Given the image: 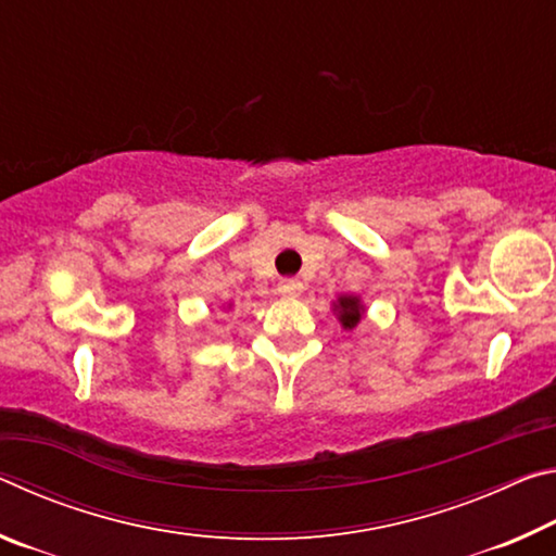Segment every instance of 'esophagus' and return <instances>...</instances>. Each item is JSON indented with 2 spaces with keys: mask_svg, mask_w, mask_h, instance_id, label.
Listing matches in <instances>:
<instances>
[{
  "mask_svg": "<svg viewBox=\"0 0 556 556\" xmlns=\"http://www.w3.org/2000/svg\"><path fill=\"white\" fill-rule=\"evenodd\" d=\"M277 291L281 296H287V299H294V296H299L301 291H304V285H301L299 279H281L279 285H277Z\"/></svg>",
  "mask_w": 556,
  "mask_h": 556,
  "instance_id": "esophagus-1",
  "label": "esophagus"
}]
</instances>
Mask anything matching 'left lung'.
I'll return each mask as SVG.
<instances>
[{"mask_svg":"<svg viewBox=\"0 0 556 556\" xmlns=\"http://www.w3.org/2000/svg\"><path fill=\"white\" fill-rule=\"evenodd\" d=\"M331 312L336 314L341 328H345V331H353V328L361 324V318L365 316V304L361 296L341 294L331 304Z\"/></svg>","mask_w":556,"mask_h":556,"instance_id":"left-lung-1","label":"left lung"}]
</instances>
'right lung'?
I'll list each match as a JSON object with an SVG mask.
<instances>
[{"label": "right lung", "mask_w": 556, "mask_h": 556, "mask_svg": "<svg viewBox=\"0 0 556 556\" xmlns=\"http://www.w3.org/2000/svg\"><path fill=\"white\" fill-rule=\"evenodd\" d=\"M228 308H230V306H228Z\"/></svg>", "instance_id": "add662e5"}]
</instances>
